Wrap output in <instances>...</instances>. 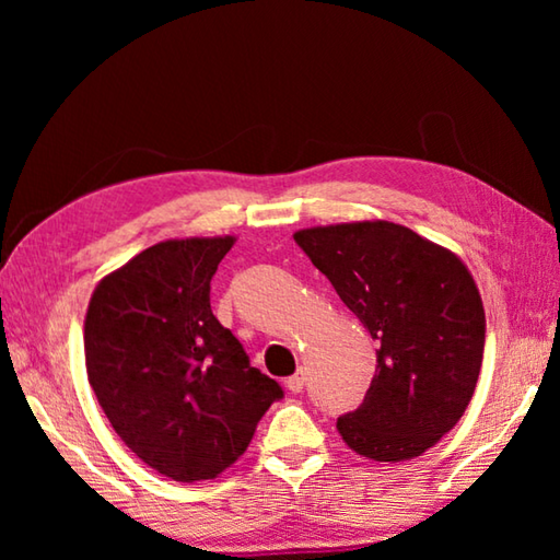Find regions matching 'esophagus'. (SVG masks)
<instances>
[{
  "label": "esophagus",
  "mask_w": 560,
  "mask_h": 560,
  "mask_svg": "<svg viewBox=\"0 0 560 560\" xmlns=\"http://www.w3.org/2000/svg\"><path fill=\"white\" fill-rule=\"evenodd\" d=\"M303 383H306V373L303 371H299V373H293L289 381H287V387L291 393H301L303 390Z\"/></svg>",
  "instance_id": "34e87169"
}]
</instances>
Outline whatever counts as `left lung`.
<instances>
[{
    "instance_id": "8db88e82",
    "label": "left lung",
    "mask_w": 560,
    "mask_h": 560,
    "mask_svg": "<svg viewBox=\"0 0 560 560\" xmlns=\"http://www.w3.org/2000/svg\"><path fill=\"white\" fill-rule=\"evenodd\" d=\"M293 240L377 343L375 377L358 410L338 417L340 438L375 462L420 457L477 387L487 320L471 273L393 222L314 226Z\"/></svg>"
}]
</instances>
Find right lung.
<instances>
[{
	"label": "right lung",
	"mask_w": 560,
	"mask_h": 560,
	"mask_svg": "<svg viewBox=\"0 0 560 560\" xmlns=\"http://www.w3.org/2000/svg\"><path fill=\"white\" fill-rule=\"evenodd\" d=\"M232 236L148 246L93 291L89 383L118 438L175 481L214 479L249 447L281 385L214 318L210 281Z\"/></svg>",
	"instance_id": "add662e5"
}]
</instances>
